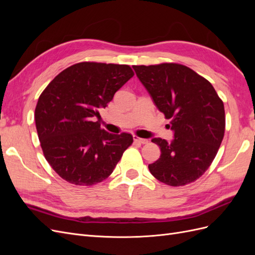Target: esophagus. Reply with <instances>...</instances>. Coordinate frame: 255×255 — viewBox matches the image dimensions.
<instances>
[{"label":"esophagus","instance_id":"obj_1","mask_svg":"<svg viewBox=\"0 0 255 255\" xmlns=\"http://www.w3.org/2000/svg\"><path fill=\"white\" fill-rule=\"evenodd\" d=\"M133 139H134V141L135 142H138V143H141V144H145V143H148V139H144V138H140V137H138V136H133Z\"/></svg>","mask_w":255,"mask_h":255}]
</instances>
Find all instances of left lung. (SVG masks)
<instances>
[{"label":"left lung","mask_w":255,"mask_h":255,"mask_svg":"<svg viewBox=\"0 0 255 255\" xmlns=\"http://www.w3.org/2000/svg\"><path fill=\"white\" fill-rule=\"evenodd\" d=\"M154 104L170 119L174 138H153L159 158L149 165L154 177L170 186L199 179L213 163L226 128L225 106L213 85L190 68L174 63L133 66Z\"/></svg>","instance_id":"8db88e82"}]
</instances>
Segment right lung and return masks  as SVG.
<instances>
[{"mask_svg": "<svg viewBox=\"0 0 255 255\" xmlns=\"http://www.w3.org/2000/svg\"><path fill=\"white\" fill-rule=\"evenodd\" d=\"M133 75L128 65L83 61L42 91L35 110L38 137L45 159L67 182L91 186L104 181L133 143L130 134H111L95 121Z\"/></svg>", "mask_w": 255, "mask_h": 255, "instance_id": "right-lung-1", "label": "right lung"}]
</instances>
